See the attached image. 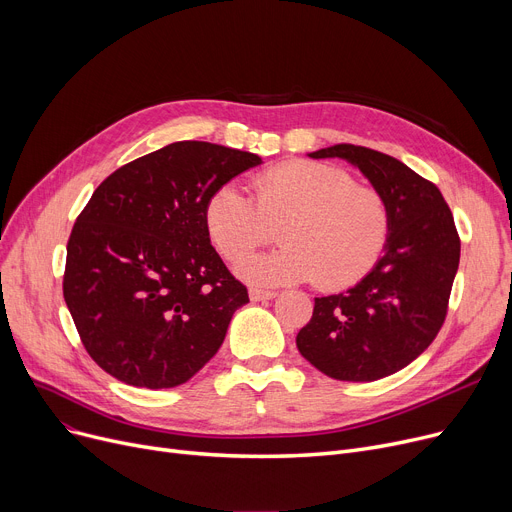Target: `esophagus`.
<instances>
[{
	"label": "esophagus",
	"instance_id": "esophagus-1",
	"mask_svg": "<svg viewBox=\"0 0 512 512\" xmlns=\"http://www.w3.org/2000/svg\"><path fill=\"white\" fill-rule=\"evenodd\" d=\"M276 294L278 292H274V290H263V288H251L249 290V299L251 301H270V299H276Z\"/></svg>",
	"mask_w": 512,
	"mask_h": 512
}]
</instances>
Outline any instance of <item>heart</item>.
Returning a JSON list of instances; mask_svg holds the SVG:
<instances>
[{
  "mask_svg": "<svg viewBox=\"0 0 512 512\" xmlns=\"http://www.w3.org/2000/svg\"><path fill=\"white\" fill-rule=\"evenodd\" d=\"M209 236L226 259L238 261L281 228L285 245L242 260L238 276L255 284L311 280L344 288L371 272L386 249L390 209L380 191L317 161H290L251 180V199L226 184L205 207Z\"/></svg>",
  "mask_w": 512,
  "mask_h": 512,
  "instance_id": "1",
  "label": "heart"
}]
</instances>
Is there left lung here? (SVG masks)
<instances>
[{
  "mask_svg": "<svg viewBox=\"0 0 512 512\" xmlns=\"http://www.w3.org/2000/svg\"><path fill=\"white\" fill-rule=\"evenodd\" d=\"M355 166L390 209V234L371 272L344 292L317 297L297 334L299 353L328 378L373 382L415 361L440 332L461 240L438 186L402 161L357 145L309 153Z\"/></svg>",
  "mask_w": 512,
  "mask_h": 512,
  "instance_id": "left-lung-1",
  "label": "left lung"
}]
</instances>
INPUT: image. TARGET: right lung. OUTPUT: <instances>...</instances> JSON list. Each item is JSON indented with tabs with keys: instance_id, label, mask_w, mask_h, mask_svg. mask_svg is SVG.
Segmentation results:
<instances>
[{
	"instance_id": "1",
	"label": "right lung",
	"mask_w": 512,
	"mask_h": 512,
	"mask_svg": "<svg viewBox=\"0 0 512 512\" xmlns=\"http://www.w3.org/2000/svg\"><path fill=\"white\" fill-rule=\"evenodd\" d=\"M259 164L249 151L178 141L97 186L68 240L64 299L103 371L174 388L220 351L249 294L211 247L205 207Z\"/></svg>"
}]
</instances>
